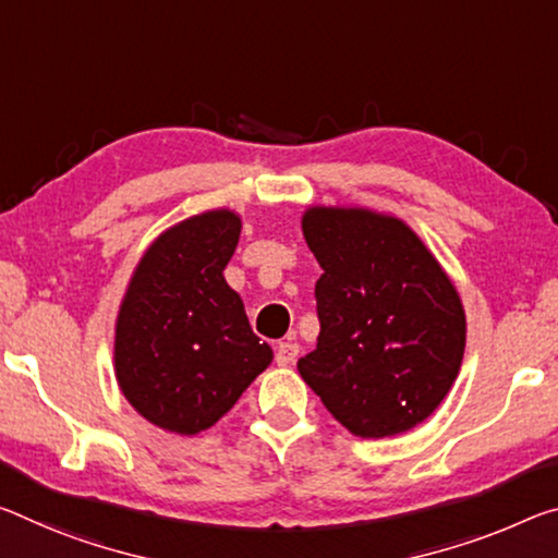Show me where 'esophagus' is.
Returning <instances> with one entry per match:
<instances>
[{
    "label": "esophagus",
    "instance_id": "34e87169",
    "mask_svg": "<svg viewBox=\"0 0 558 558\" xmlns=\"http://www.w3.org/2000/svg\"><path fill=\"white\" fill-rule=\"evenodd\" d=\"M298 342H280L278 350H276V360L278 365H290V362L298 360Z\"/></svg>",
    "mask_w": 558,
    "mask_h": 558
}]
</instances>
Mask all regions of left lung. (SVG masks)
Segmentation results:
<instances>
[{"mask_svg": "<svg viewBox=\"0 0 558 558\" xmlns=\"http://www.w3.org/2000/svg\"><path fill=\"white\" fill-rule=\"evenodd\" d=\"M305 241L320 263V335L300 377L357 437L427 420L464 355L462 300L402 220L362 208H311Z\"/></svg>", "mask_w": 558, "mask_h": 558, "instance_id": "8db88e82", "label": "left lung"}]
</instances>
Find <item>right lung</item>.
<instances>
[{"instance_id":"right-lung-1","label":"right lung","mask_w":558,"mask_h":558,"mask_svg":"<svg viewBox=\"0 0 558 558\" xmlns=\"http://www.w3.org/2000/svg\"><path fill=\"white\" fill-rule=\"evenodd\" d=\"M238 235L231 210L193 216L158 235L131 278L117 320V379L156 427H214L270 365V344L223 278Z\"/></svg>"}]
</instances>
